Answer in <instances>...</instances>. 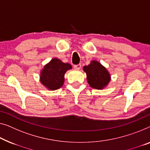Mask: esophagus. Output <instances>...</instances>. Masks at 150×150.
<instances>
[{"label":"esophagus","mask_w":150,"mask_h":150,"mask_svg":"<svg viewBox=\"0 0 150 150\" xmlns=\"http://www.w3.org/2000/svg\"><path fill=\"white\" fill-rule=\"evenodd\" d=\"M81 64H75L74 65V68L75 69H77V70H79V69H80V68H81Z\"/></svg>","instance_id":"1"}]
</instances>
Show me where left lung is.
I'll return each instance as SVG.
<instances>
[{
	"label": "left lung",
	"mask_w": 150,
	"mask_h": 150,
	"mask_svg": "<svg viewBox=\"0 0 150 150\" xmlns=\"http://www.w3.org/2000/svg\"><path fill=\"white\" fill-rule=\"evenodd\" d=\"M83 71L87 74V80L89 86L94 89H103L110 80L108 71L98 61H93L89 65L84 66Z\"/></svg>",
	"instance_id": "8db88e82"
}]
</instances>
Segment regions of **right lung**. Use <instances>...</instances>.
Wrapping results in <instances>:
<instances>
[{"label":"right lung","instance_id":"right-lung-1","mask_svg":"<svg viewBox=\"0 0 150 150\" xmlns=\"http://www.w3.org/2000/svg\"><path fill=\"white\" fill-rule=\"evenodd\" d=\"M71 68L70 64L64 63L54 58L44 66L40 75V81L50 90L59 89L63 85L64 73Z\"/></svg>","mask_w":150,"mask_h":150}]
</instances>
